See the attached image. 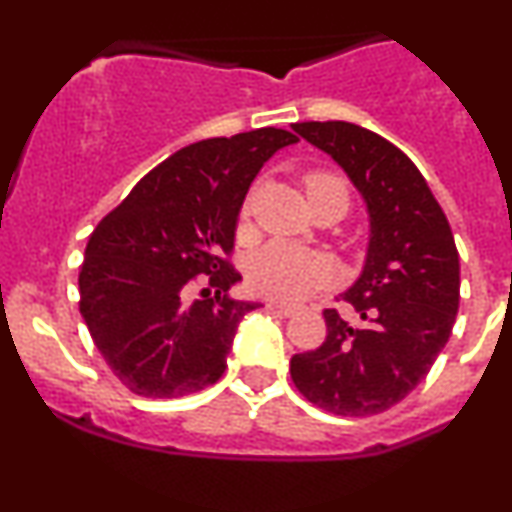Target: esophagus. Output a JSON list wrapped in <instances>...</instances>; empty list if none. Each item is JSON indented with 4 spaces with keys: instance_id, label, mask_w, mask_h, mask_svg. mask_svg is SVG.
<instances>
[{
    "instance_id": "34e87169",
    "label": "esophagus",
    "mask_w": 512,
    "mask_h": 512,
    "mask_svg": "<svg viewBox=\"0 0 512 512\" xmlns=\"http://www.w3.org/2000/svg\"><path fill=\"white\" fill-rule=\"evenodd\" d=\"M267 308L274 310V313L284 315V317H291L293 313H296V308H293V305H286V303H279V301H269Z\"/></svg>"
}]
</instances>
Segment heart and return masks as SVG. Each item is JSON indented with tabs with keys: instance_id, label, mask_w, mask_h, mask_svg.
I'll return each instance as SVG.
<instances>
[{
	"instance_id": "obj_1",
	"label": "heart",
	"mask_w": 512,
	"mask_h": 512,
	"mask_svg": "<svg viewBox=\"0 0 512 512\" xmlns=\"http://www.w3.org/2000/svg\"><path fill=\"white\" fill-rule=\"evenodd\" d=\"M303 187L308 202H313V199L330 190H342L346 195V185L342 178L325 173V170H313V173L305 175ZM248 211L250 202L245 204V214ZM248 281L252 291L262 293V296L298 303L325 289L332 281V269L315 252L293 248V245L284 243H269L250 257Z\"/></svg>"
}]
</instances>
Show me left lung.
I'll return each mask as SVG.
<instances>
[{"instance_id": "obj_1", "label": "left lung", "mask_w": 512, "mask_h": 512, "mask_svg": "<svg viewBox=\"0 0 512 512\" xmlns=\"http://www.w3.org/2000/svg\"><path fill=\"white\" fill-rule=\"evenodd\" d=\"M298 134L346 170L366 199V267L342 301L363 325L325 310L322 346L291 358V380L315 407L373 416L426 378L460 308V255L424 175L380 134L351 122H296Z\"/></svg>"}]
</instances>
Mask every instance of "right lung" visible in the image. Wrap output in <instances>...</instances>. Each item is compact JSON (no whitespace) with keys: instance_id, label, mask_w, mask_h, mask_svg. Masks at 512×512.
<instances>
[{"instance_id":"1","label":"right lung","mask_w":512,"mask_h":512,"mask_svg":"<svg viewBox=\"0 0 512 512\" xmlns=\"http://www.w3.org/2000/svg\"><path fill=\"white\" fill-rule=\"evenodd\" d=\"M262 127L175 151L98 223L79 272V310L93 344L129 392L173 399L214 385L238 322L260 303L228 296V257L250 182L284 146ZM203 289L192 302L194 286Z\"/></svg>"}]
</instances>
